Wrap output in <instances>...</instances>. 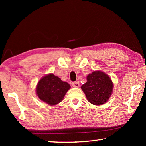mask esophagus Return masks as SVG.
I'll use <instances>...</instances> for the list:
<instances>
[{
    "label": "esophagus",
    "mask_w": 146,
    "mask_h": 146,
    "mask_svg": "<svg viewBox=\"0 0 146 146\" xmlns=\"http://www.w3.org/2000/svg\"><path fill=\"white\" fill-rule=\"evenodd\" d=\"M72 86L75 88H78L79 86H80V83H79L78 82H73Z\"/></svg>",
    "instance_id": "1"
}]
</instances>
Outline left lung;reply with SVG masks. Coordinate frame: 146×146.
I'll list each match as a JSON object with an SVG mask.
<instances>
[{
  "mask_svg": "<svg viewBox=\"0 0 146 146\" xmlns=\"http://www.w3.org/2000/svg\"><path fill=\"white\" fill-rule=\"evenodd\" d=\"M113 87L112 81L108 75L96 71L88 75L87 82L81 88L89 102L94 105H102L110 97Z\"/></svg>",
  "mask_w": 146,
  "mask_h": 146,
  "instance_id": "8db88e82",
  "label": "left lung"
}]
</instances>
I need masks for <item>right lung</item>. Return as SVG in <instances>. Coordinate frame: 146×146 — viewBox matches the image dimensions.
Masks as SVG:
<instances>
[{
  "label": "right lung",
  "instance_id": "right-lung-1",
  "mask_svg": "<svg viewBox=\"0 0 146 146\" xmlns=\"http://www.w3.org/2000/svg\"><path fill=\"white\" fill-rule=\"evenodd\" d=\"M70 88L68 83L63 82L53 74H49L39 80L36 86V94L40 100L53 106L63 100Z\"/></svg>",
  "mask_w": 146,
  "mask_h": 146
}]
</instances>
